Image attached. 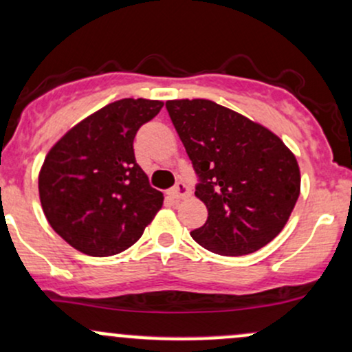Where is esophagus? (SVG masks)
I'll return each mask as SVG.
<instances>
[{
	"mask_svg": "<svg viewBox=\"0 0 352 352\" xmlns=\"http://www.w3.org/2000/svg\"><path fill=\"white\" fill-rule=\"evenodd\" d=\"M190 188L187 187V185L185 184H177V187L173 188V190H170V197H172V199H177V200H180V199H187V197H190Z\"/></svg>",
	"mask_w": 352,
	"mask_h": 352,
	"instance_id": "esophagus-1",
	"label": "esophagus"
}]
</instances>
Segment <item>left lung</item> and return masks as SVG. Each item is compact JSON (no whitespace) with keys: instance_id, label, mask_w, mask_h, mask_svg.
I'll use <instances>...</instances> for the list:
<instances>
[{"instance_id":"left-lung-1","label":"left lung","mask_w":352,"mask_h":352,"mask_svg":"<svg viewBox=\"0 0 352 352\" xmlns=\"http://www.w3.org/2000/svg\"><path fill=\"white\" fill-rule=\"evenodd\" d=\"M167 111L192 160L207 222L192 239L219 256H245L276 239L300 194L294 153L261 123L210 100H168Z\"/></svg>"}]
</instances>
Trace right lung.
I'll return each mask as SVG.
<instances>
[{
	"label": "right lung",
	"mask_w": 352,
	"mask_h": 352,
	"mask_svg": "<svg viewBox=\"0 0 352 352\" xmlns=\"http://www.w3.org/2000/svg\"><path fill=\"white\" fill-rule=\"evenodd\" d=\"M164 102L123 98L69 129L46 153L38 175L45 217L73 249L108 257L132 247L162 208L135 160L133 138Z\"/></svg>",
	"instance_id": "add662e5"
}]
</instances>
